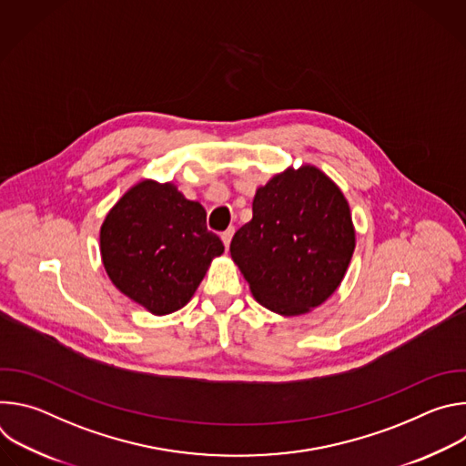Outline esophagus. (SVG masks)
<instances>
[{
    "label": "esophagus",
    "instance_id": "esophagus-1",
    "mask_svg": "<svg viewBox=\"0 0 466 466\" xmlns=\"http://www.w3.org/2000/svg\"><path fill=\"white\" fill-rule=\"evenodd\" d=\"M232 234H234V228H232V227L227 228V230L221 234V239H223V243H225V248H228L230 239H232Z\"/></svg>",
    "mask_w": 466,
    "mask_h": 466
}]
</instances>
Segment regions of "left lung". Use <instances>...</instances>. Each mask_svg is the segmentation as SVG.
<instances>
[{"label": "left lung", "instance_id": "obj_1", "mask_svg": "<svg viewBox=\"0 0 466 466\" xmlns=\"http://www.w3.org/2000/svg\"><path fill=\"white\" fill-rule=\"evenodd\" d=\"M356 245L341 189L317 167L273 177L252 201V219L230 254L254 299L282 315L322 304L341 284Z\"/></svg>", "mask_w": 466, "mask_h": 466}]
</instances>
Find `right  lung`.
Listing matches in <instances>:
<instances>
[{
  "label": "right lung",
  "instance_id": "1",
  "mask_svg": "<svg viewBox=\"0 0 466 466\" xmlns=\"http://www.w3.org/2000/svg\"><path fill=\"white\" fill-rule=\"evenodd\" d=\"M225 247L207 210L173 184L128 189L101 227V256L114 286L155 315L182 308Z\"/></svg>",
  "mask_w": 466,
  "mask_h": 466
}]
</instances>
